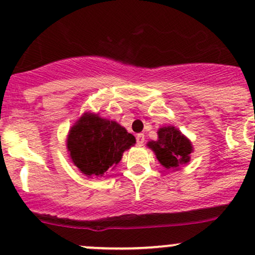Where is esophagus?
<instances>
[{
    "mask_svg": "<svg viewBox=\"0 0 255 255\" xmlns=\"http://www.w3.org/2000/svg\"><path fill=\"white\" fill-rule=\"evenodd\" d=\"M144 141H145L144 134H142V133L137 134V135H136V144L137 145H142V144H144Z\"/></svg>",
    "mask_w": 255,
    "mask_h": 255,
    "instance_id": "obj_1",
    "label": "esophagus"
}]
</instances>
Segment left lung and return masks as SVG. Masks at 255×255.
<instances>
[{
    "mask_svg": "<svg viewBox=\"0 0 255 255\" xmlns=\"http://www.w3.org/2000/svg\"><path fill=\"white\" fill-rule=\"evenodd\" d=\"M147 146L156 153L157 159L166 169L177 168L189 162L192 145L175 127H163L158 130L157 141H150Z\"/></svg>",
    "mask_w": 255,
    "mask_h": 255,
    "instance_id": "obj_1",
    "label": "left lung"
}]
</instances>
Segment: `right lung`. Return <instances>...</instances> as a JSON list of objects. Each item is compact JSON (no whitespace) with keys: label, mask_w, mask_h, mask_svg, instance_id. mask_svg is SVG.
Wrapping results in <instances>:
<instances>
[{"label":"right lung","mask_w":255,"mask_h":255,"mask_svg":"<svg viewBox=\"0 0 255 255\" xmlns=\"http://www.w3.org/2000/svg\"><path fill=\"white\" fill-rule=\"evenodd\" d=\"M135 137L115 121L85 115L69 131L67 147L78 169L89 177H102L121 160Z\"/></svg>","instance_id":"1"}]
</instances>
